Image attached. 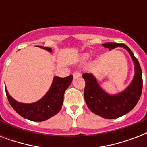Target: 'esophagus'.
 Listing matches in <instances>:
<instances>
[{"label":"esophagus","instance_id":"obj_1","mask_svg":"<svg viewBox=\"0 0 147 147\" xmlns=\"http://www.w3.org/2000/svg\"><path fill=\"white\" fill-rule=\"evenodd\" d=\"M73 76L76 78V77H80L81 74L80 72H78V71H75L73 73Z\"/></svg>","mask_w":147,"mask_h":147}]
</instances>
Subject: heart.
<instances>
[{"label": "heart", "instance_id": "obj_1", "mask_svg": "<svg viewBox=\"0 0 147 147\" xmlns=\"http://www.w3.org/2000/svg\"><path fill=\"white\" fill-rule=\"evenodd\" d=\"M82 57H83V59H87V58L88 57V54H84Z\"/></svg>", "mask_w": 147, "mask_h": 147}]
</instances>
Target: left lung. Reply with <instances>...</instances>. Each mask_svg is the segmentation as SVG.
I'll list each match as a JSON object with an SVG mask.
<instances>
[{
	"label": "left lung",
	"instance_id": "left-lung-1",
	"mask_svg": "<svg viewBox=\"0 0 147 147\" xmlns=\"http://www.w3.org/2000/svg\"><path fill=\"white\" fill-rule=\"evenodd\" d=\"M102 46L105 48H108L109 50L120 47H123L128 51L134 63L135 74L134 79L123 92L111 95L106 93L100 87L96 78L92 74H83L82 77L85 81L84 97L91 111L104 118H117L130 112L136 106L141 96L143 88L141 68L132 51L125 44L107 42L102 44Z\"/></svg>",
	"mask_w": 147,
	"mask_h": 147
}]
</instances>
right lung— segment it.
Segmentation results:
<instances>
[{"label":"right lung","instance_id":"1","mask_svg":"<svg viewBox=\"0 0 147 147\" xmlns=\"http://www.w3.org/2000/svg\"><path fill=\"white\" fill-rule=\"evenodd\" d=\"M43 49L52 52L49 47H39ZM73 76H69L65 78H60L55 76L53 84L45 96L35 103L23 104L17 102L8 94L5 88L6 94L8 101L14 111L24 118L30 121H46L55 115L60 111L63 104V98L65 90L71 85Z\"/></svg>","mask_w":147,"mask_h":147}]
</instances>
